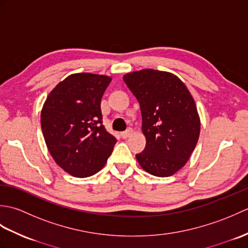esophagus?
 Segmentation results:
<instances>
[{"mask_svg": "<svg viewBox=\"0 0 248 248\" xmlns=\"http://www.w3.org/2000/svg\"><path fill=\"white\" fill-rule=\"evenodd\" d=\"M133 133V130L132 129H128L127 131H124V132H121L120 133V136L123 139H128L129 136Z\"/></svg>", "mask_w": 248, "mask_h": 248, "instance_id": "esophagus-1", "label": "esophagus"}]
</instances>
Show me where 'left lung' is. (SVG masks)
<instances>
[{"label":"left lung","instance_id":"left-lung-1","mask_svg":"<svg viewBox=\"0 0 248 248\" xmlns=\"http://www.w3.org/2000/svg\"><path fill=\"white\" fill-rule=\"evenodd\" d=\"M124 81L140 107L146 148L140 165L156 177H170L186 165L199 139L196 103L180 78L155 69L133 71Z\"/></svg>","mask_w":248,"mask_h":248}]
</instances>
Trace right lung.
<instances>
[{"label":"right lung","instance_id":"add662e5","mask_svg":"<svg viewBox=\"0 0 248 248\" xmlns=\"http://www.w3.org/2000/svg\"><path fill=\"white\" fill-rule=\"evenodd\" d=\"M110 81L108 76L73 73L52 89L44 103L40 120L46 148L73 177L101 170L116 144L102 124L101 98Z\"/></svg>","mask_w":248,"mask_h":248}]
</instances>
